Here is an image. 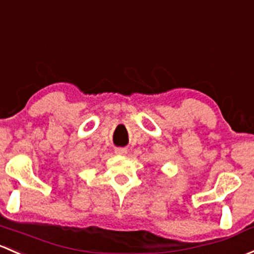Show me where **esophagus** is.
<instances>
[{"label":"esophagus","mask_w":254,"mask_h":254,"mask_svg":"<svg viewBox=\"0 0 254 254\" xmlns=\"http://www.w3.org/2000/svg\"><path fill=\"white\" fill-rule=\"evenodd\" d=\"M116 154H125L127 153V148H123V147H118L114 149Z\"/></svg>","instance_id":"esophagus-1"}]
</instances>
